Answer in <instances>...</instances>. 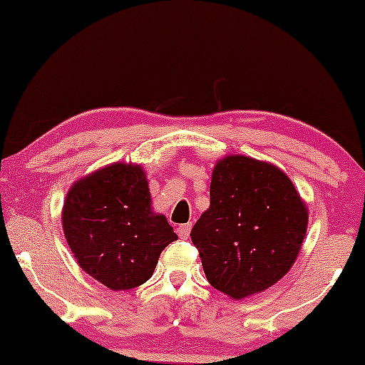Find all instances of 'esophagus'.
Here are the masks:
<instances>
[{
    "mask_svg": "<svg viewBox=\"0 0 365 365\" xmlns=\"http://www.w3.org/2000/svg\"><path fill=\"white\" fill-rule=\"evenodd\" d=\"M190 230H192V225H190V223H183V225H180L178 228H177L178 237H180V238H183V240H185V238H188V235H190Z\"/></svg>",
    "mask_w": 365,
    "mask_h": 365,
    "instance_id": "obj_1",
    "label": "esophagus"
}]
</instances>
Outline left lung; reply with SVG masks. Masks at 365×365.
Returning <instances> with one entry per match:
<instances>
[{
  "instance_id": "8db88e82",
  "label": "left lung",
  "mask_w": 365,
  "mask_h": 365,
  "mask_svg": "<svg viewBox=\"0 0 365 365\" xmlns=\"http://www.w3.org/2000/svg\"><path fill=\"white\" fill-rule=\"evenodd\" d=\"M211 206L192 228L207 282L245 299L283 278L307 232V207L273 165L228 156L212 171Z\"/></svg>"
}]
</instances>
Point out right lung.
<instances>
[{
  "mask_svg": "<svg viewBox=\"0 0 365 365\" xmlns=\"http://www.w3.org/2000/svg\"><path fill=\"white\" fill-rule=\"evenodd\" d=\"M61 217L82 269L115 292L148 282L159 254L178 238L168 220L150 209L140 166L123 163L78 180L66 195Z\"/></svg>",
  "mask_w": 365,
  "mask_h": 365,
  "instance_id": "add662e5",
  "label": "right lung"
}]
</instances>
